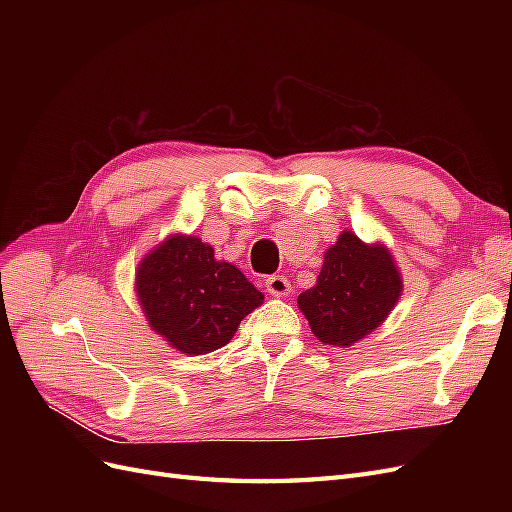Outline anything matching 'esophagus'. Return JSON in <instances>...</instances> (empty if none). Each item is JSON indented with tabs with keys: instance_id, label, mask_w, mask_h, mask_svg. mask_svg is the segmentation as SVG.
<instances>
[{
	"instance_id": "obj_1",
	"label": "esophagus",
	"mask_w": 512,
	"mask_h": 512,
	"mask_svg": "<svg viewBox=\"0 0 512 512\" xmlns=\"http://www.w3.org/2000/svg\"><path fill=\"white\" fill-rule=\"evenodd\" d=\"M265 286L273 294V297H284V294H290V280L286 275H280V273L267 277Z\"/></svg>"
}]
</instances>
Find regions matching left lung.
I'll use <instances>...</instances> for the list:
<instances>
[{
  "label": "left lung",
  "instance_id": "left-lung-1",
  "mask_svg": "<svg viewBox=\"0 0 512 512\" xmlns=\"http://www.w3.org/2000/svg\"><path fill=\"white\" fill-rule=\"evenodd\" d=\"M401 280L389 250L342 232L324 254L316 286L299 294V307L322 344L352 346L389 316Z\"/></svg>",
  "mask_w": 512,
  "mask_h": 512
}]
</instances>
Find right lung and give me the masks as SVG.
I'll use <instances>...</instances> for the list:
<instances>
[{
  "label": "right lung",
  "mask_w": 512,
  "mask_h": 512,
  "mask_svg": "<svg viewBox=\"0 0 512 512\" xmlns=\"http://www.w3.org/2000/svg\"><path fill=\"white\" fill-rule=\"evenodd\" d=\"M136 292L158 335L185 354L226 346L241 320L262 303L247 277L196 237H170L136 271Z\"/></svg>",
  "instance_id": "add662e5"
}]
</instances>
